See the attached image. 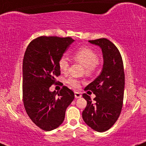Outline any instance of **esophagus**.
<instances>
[{
    "label": "esophagus",
    "instance_id": "34e87169",
    "mask_svg": "<svg viewBox=\"0 0 146 146\" xmlns=\"http://www.w3.org/2000/svg\"><path fill=\"white\" fill-rule=\"evenodd\" d=\"M81 97H82V94L80 93L77 92V91L75 92V98H80Z\"/></svg>",
    "mask_w": 146,
    "mask_h": 146
}]
</instances>
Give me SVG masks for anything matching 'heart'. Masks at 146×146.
<instances>
[{"instance_id":"1","label":"heart","mask_w":146,"mask_h":146,"mask_svg":"<svg viewBox=\"0 0 146 146\" xmlns=\"http://www.w3.org/2000/svg\"><path fill=\"white\" fill-rule=\"evenodd\" d=\"M74 59L85 67V71L87 74H91L95 70L99 58L96 52L87 47H83L78 49L75 52ZM59 66L62 71H66L69 66V62L65 56H63L59 60ZM67 83L73 87L78 88L80 86V81L75 78H70Z\"/></svg>"}]
</instances>
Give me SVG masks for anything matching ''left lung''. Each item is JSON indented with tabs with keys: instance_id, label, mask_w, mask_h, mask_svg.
Instances as JSON below:
<instances>
[{
	"instance_id": "8db88e82",
	"label": "left lung",
	"mask_w": 146,
	"mask_h": 146,
	"mask_svg": "<svg viewBox=\"0 0 146 146\" xmlns=\"http://www.w3.org/2000/svg\"><path fill=\"white\" fill-rule=\"evenodd\" d=\"M89 42L102 50L103 66L100 74L84 89L94 92L96 98L92 102L87 94L82 95L87 102L82 118L91 129L103 132L113 125L122 110L125 87L123 63L119 50L110 40L102 38Z\"/></svg>"
}]
</instances>
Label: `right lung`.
Masks as SVG:
<instances>
[{
    "label": "right lung",
    "instance_id": "obj_1",
    "mask_svg": "<svg viewBox=\"0 0 146 146\" xmlns=\"http://www.w3.org/2000/svg\"><path fill=\"white\" fill-rule=\"evenodd\" d=\"M75 40L41 36L31 41L23 61V99L25 111L36 126L45 131L63 123L65 112L74 99L66 86L60 91L49 88L60 75L59 60Z\"/></svg>",
    "mask_w": 146,
    "mask_h": 146
}]
</instances>
